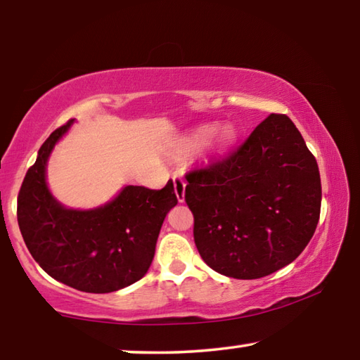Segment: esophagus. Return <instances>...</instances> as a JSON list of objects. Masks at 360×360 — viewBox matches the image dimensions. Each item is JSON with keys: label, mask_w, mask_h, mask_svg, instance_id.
I'll use <instances>...</instances> for the list:
<instances>
[{"label": "esophagus", "mask_w": 360, "mask_h": 360, "mask_svg": "<svg viewBox=\"0 0 360 360\" xmlns=\"http://www.w3.org/2000/svg\"><path fill=\"white\" fill-rule=\"evenodd\" d=\"M173 184H174V192L176 197H178V202L182 203L184 202V195H186V181L181 178V176L176 174L173 178Z\"/></svg>", "instance_id": "1"}]
</instances>
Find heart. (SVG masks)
Listing matches in <instances>:
<instances>
[{"label": "heart", "mask_w": 360, "mask_h": 360, "mask_svg": "<svg viewBox=\"0 0 360 360\" xmlns=\"http://www.w3.org/2000/svg\"><path fill=\"white\" fill-rule=\"evenodd\" d=\"M211 135V129L210 127H205V129H202L200 130L197 135H195V141H198V143H203V141H206V138H208ZM233 138H235V133H233V130H230V129H224V130H221V133H219L217 135V144L221 146V148H227V146L233 141Z\"/></svg>", "instance_id": "heart-1"}]
</instances>
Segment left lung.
<instances>
[{"label": "left lung", "instance_id": "8db88e82", "mask_svg": "<svg viewBox=\"0 0 360 360\" xmlns=\"http://www.w3.org/2000/svg\"><path fill=\"white\" fill-rule=\"evenodd\" d=\"M186 179L195 246L221 275H271L294 262L314 235L319 168L285 114H270L238 149Z\"/></svg>", "mask_w": 360, "mask_h": 360}]
</instances>
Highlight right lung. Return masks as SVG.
Masks as SVG:
<instances>
[{"label":"right lung","mask_w":360,"mask_h":360,"mask_svg":"<svg viewBox=\"0 0 360 360\" xmlns=\"http://www.w3.org/2000/svg\"><path fill=\"white\" fill-rule=\"evenodd\" d=\"M68 120L41 146L17 198L23 241L53 279L90 294H108L148 273L168 211L176 206L173 181L160 191L127 186L112 202L95 210H68L49 192L46 165Z\"/></svg>","instance_id":"right-lung-1"}]
</instances>
